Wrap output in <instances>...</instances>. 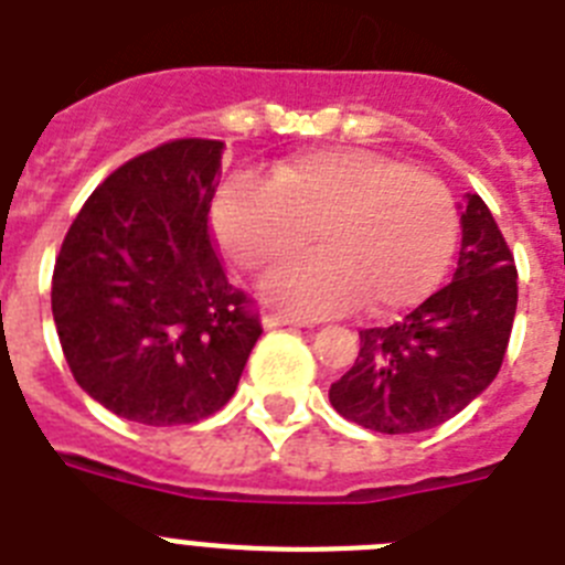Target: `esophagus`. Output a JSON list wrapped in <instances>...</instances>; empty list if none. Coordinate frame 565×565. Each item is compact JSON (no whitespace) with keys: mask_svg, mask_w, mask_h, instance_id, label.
<instances>
[{"mask_svg":"<svg viewBox=\"0 0 565 565\" xmlns=\"http://www.w3.org/2000/svg\"><path fill=\"white\" fill-rule=\"evenodd\" d=\"M265 329H279V326H309V320L294 315H282V311H271V315L263 317Z\"/></svg>","mask_w":565,"mask_h":565,"instance_id":"esophagus-1","label":"esophagus"}]
</instances>
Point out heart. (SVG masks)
<instances>
[{"mask_svg":"<svg viewBox=\"0 0 565 565\" xmlns=\"http://www.w3.org/2000/svg\"><path fill=\"white\" fill-rule=\"evenodd\" d=\"M213 231L233 263L268 271L311 245L320 254L265 279V297L297 315L407 309L445 274L456 248L454 193L433 172L372 149H320L239 175L213 204Z\"/></svg>","mask_w":565,"mask_h":565,"instance_id":"1","label":"heart"}]
</instances>
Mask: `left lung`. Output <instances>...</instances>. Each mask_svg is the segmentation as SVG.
<instances>
[{
    "instance_id": "1",
    "label": "left lung",
    "mask_w": 565,
    "mask_h": 565,
    "mask_svg": "<svg viewBox=\"0 0 565 565\" xmlns=\"http://www.w3.org/2000/svg\"><path fill=\"white\" fill-rule=\"evenodd\" d=\"M514 315V254L473 193L461 210L454 279L398 323L363 329L361 352L329 401L343 418L386 436L439 427L497 377Z\"/></svg>"
}]
</instances>
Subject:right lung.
Instances as JSON below:
<instances>
[{"instance_id": "1", "label": "right lung", "mask_w": 565, "mask_h": 565, "mask_svg": "<svg viewBox=\"0 0 565 565\" xmlns=\"http://www.w3.org/2000/svg\"><path fill=\"white\" fill-rule=\"evenodd\" d=\"M222 149L179 138L120 164L88 195L54 263L51 311L68 370L126 422L213 416L263 334L210 239Z\"/></svg>"}]
</instances>
